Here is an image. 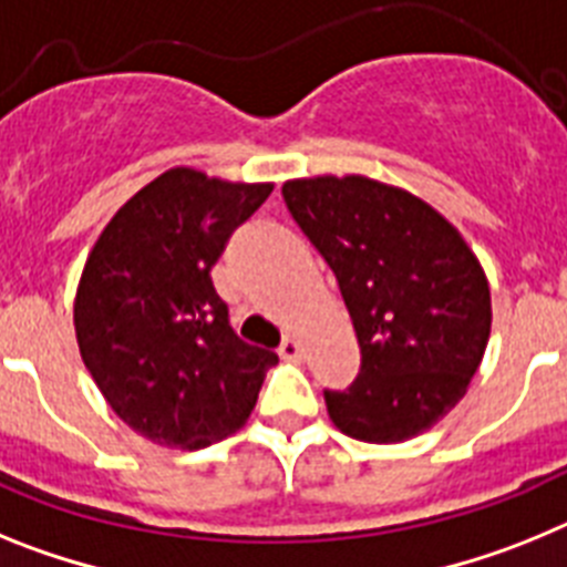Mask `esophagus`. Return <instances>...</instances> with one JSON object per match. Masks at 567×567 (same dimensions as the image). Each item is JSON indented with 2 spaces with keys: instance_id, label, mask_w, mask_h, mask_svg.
Here are the masks:
<instances>
[{
  "instance_id": "34e87169",
  "label": "esophagus",
  "mask_w": 567,
  "mask_h": 567,
  "mask_svg": "<svg viewBox=\"0 0 567 567\" xmlns=\"http://www.w3.org/2000/svg\"><path fill=\"white\" fill-rule=\"evenodd\" d=\"M279 357L297 362V359H302V344H299L297 339H285V342L279 344Z\"/></svg>"
}]
</instances>
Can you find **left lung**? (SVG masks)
<instances>
[{
  "label": "left lung",
  "mask_w": 567,
  "mask_h": 567,
  "mask_svg": "<svg viewBox=\"0 0 567 567\" xmlns=\"http://www.w3.org/2000/svg\"><path fill=\"white\" fill-rule=\"evenodd\" d=\"M285 205L337 277L362 365L324 388L333 425L362 442L420 436L465 396L491 337V290L460 230L365 176L285 182Z\"/></svg>",
  "instance_id": "obj_1"
}]
</instances>
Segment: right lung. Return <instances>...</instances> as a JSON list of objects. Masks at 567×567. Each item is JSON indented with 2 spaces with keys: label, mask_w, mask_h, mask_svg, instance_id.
I'll return each mask as SVG.
<instances>
[{
  "label": "right lung",
  "mask_w": 567,
  "mask_h": 567,
  "mask_svg": "<svg viewBox=\"0 0 567 567\" xmlns=\"http://www.w3.org/2000/svg\"><path fill=\"white\" fill-rule=\"evenodd\" d=\"M274 185L174 167L127 199L87 256L73 324L107 405L159 445L199 451L245 425L277 365L243 342L210 268Z\"/></svg>",
  "instance_id": "obj_1"
}]
</instances>
